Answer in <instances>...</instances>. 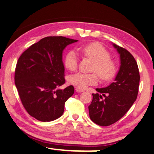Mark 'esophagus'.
<instances>
[{
    "label": "esophagus",
    "mask_w": 154,
    "mask_h": 154,
    "mask_svg": "<svg viewBox=\"0 0 154 154\" xmlns=\"http://www.w3.org/2000/svg\"><path fill=\"white\" fill-rule=\"evenodd\" d=\"M75 91H76L77 92H83V91H84V89L80 88H79V87H77V88H75Z\"/></svg>",
    "instance_id": "1"
}]
</instances>
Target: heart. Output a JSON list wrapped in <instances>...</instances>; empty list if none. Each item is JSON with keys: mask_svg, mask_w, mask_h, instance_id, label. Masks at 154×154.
I'll return each mask as SVG.
<instances>
[{"mask_svg": "<svg viewBox=\"0 0 154 154\" xmlns=\"http://www.w3.org/2000/svg\"><path fill=\"white\" fill-rule=\"evenodd\" d=\"M83 57L88 58L94 62L91 71L92 73L77 72L71 75L68 82L71 84L86 88L91 85H96L98 82L99 77L103 81H109L115 76L117 72V66L114 60L110 59L109 52L101 44L91 43L78 48ZM65 67L69 71H73L77 66V54L73 50H69L65 57Z\"/></svg>", "mask_w": 154, "mask_h": 154, "instance_id": "obj_1", "label": "heart"}]
</instances>
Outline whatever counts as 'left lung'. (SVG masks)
<instances>
[{
    "instance_id": "8db88e82",
    "label": "left lung",
    "mask_w": 154,
    "mask_h": 154,
    "mask_svg": "<svg viewBox=\"0 0 154 154\" xmlns=\"http://www.w3.org/2000/svg\"><path fill=\"white\" fill-rule=\"evenodd\" d=\"M120 54L121 66L114 82L108 87L96 88L89 106L90 119L100 126H109L121 119L137 99L140 80L139 69L133 55L112 44ZM104 97V98H103Z\"/></svg>"
}]
</instances>
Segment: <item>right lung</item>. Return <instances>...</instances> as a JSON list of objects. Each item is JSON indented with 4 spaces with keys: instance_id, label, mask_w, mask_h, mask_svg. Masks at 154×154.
Listing matches in <instances>:
<instances>
[{
    "instance_id": "obj_1",
    "label": "right lung",
    "mask_w": 154,
    "mask_h": 154,
    "mask_svg": "<svg viewBox=\"0 0 154 154\" xmlns=\"http://www.w3.org/2000/svg\"><path fill=\"white\" fill-rule=\"evenodd\" d=\"M63 36H49L32 44L19 58L15 83L22 104L38 121L50 122L63 115L65 102L74 94L72 85L65 83L63 52L77 42Z\"/></svg>"
}]
</instances>
